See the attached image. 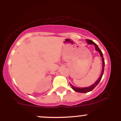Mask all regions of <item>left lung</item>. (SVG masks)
Wrapping results in <instances>:
<instances>
[{
    "mask_svg": "<svg viewBox=\"0 0 121 121\" xmlns=\"http://www.w3.org/2000/svg\"><path fill=\"white\" fill-rule=\"evenodd\" d=\"M86 41H87V43H88L89 44H94V45L95 46V50L97 51H98L99 53H100V56L101 57H102V64H103V66H102V72H101V74L100 77H99V78L97 80V81L95 82L94 84H93L91 86L86 87H77L73 86V85H70L72 87V89H73L74 91H77V92H78V93H87V92H89V91H92V90H93L94 89V87H95L97 85L99 84V81H100L101 78H102V76H103L104 72V67H105V61H104L103 54H102V52H101L100 49L98 48V45H97L95 43H94L93 41H91V40L86 39Z\"/></svg>",
    "mask_w": 121,
    "mask_h": 121,
    "instance_id": "8db88e82",
    "label": "left lung"
}]
</instances>
